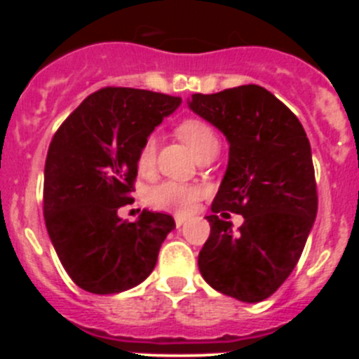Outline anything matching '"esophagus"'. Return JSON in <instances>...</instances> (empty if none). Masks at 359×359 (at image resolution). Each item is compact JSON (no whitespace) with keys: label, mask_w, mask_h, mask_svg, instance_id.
Masks as SVG:
<instances>
[{"label":"esophagus","mask_w":359,"mask_h":359,"mask_svg":"<svg viewBox=\"0 0 359 359\" xmlns=\"http://www.w3.org/2000/svg\"><path fill=\"white\" fill-rule=\"evenodd\" d=\"M185 221H187V215H182V214L174 215V223H176V226H182Z\"/></svg>","instance_id":"34e87169"}]
</instances>
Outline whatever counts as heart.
<instances>
[{
    "mask_svg": "<svg viewBox=\"0 0 359 359\" xmlns=\"http://www.w3.org/2000/svg\"><path fill=\"white\" fill-rule=\"evenodd\" d=\"M176 135L189 145L198 158L208 152H217L219 138L210 123L203 118H185L176 126ZM156 161V136L149 135L140 145L136 165L142 174L151 172ZM203 189L194 183H182L174 180H165L152 187L149 192V203L158 210L185 214L196 207L201 199Z\"/></svg>",
    "mask_w": 359,
    "mask_h": 359,
    "instance_id": "obj_1",
    "label": "heart"
}]
</instances>
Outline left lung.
<instances>
[{"instance_id": "left-lung-1", "label": "left lung", "mask_w": 359, "mask_h": 359, "mask_svg": "<svg viewBox=\"0 0 359 359\" xmlns=\"http://www.w3.org/2000/svg\"><path fill=\"white\" fill-rule=\"evenodd\" d=\"M189 107L230 144L226 172L207 215L210 236L199 252V271L219 293L261 302L290 277L315 223L309 140L293 111L257 84L196 93ZM226 210L245 217L237 232L222 219Z\"/></svg>"}]
</instances>
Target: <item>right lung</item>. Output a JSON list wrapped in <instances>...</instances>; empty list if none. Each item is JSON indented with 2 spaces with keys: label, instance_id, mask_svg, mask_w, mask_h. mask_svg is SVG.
Masks as SVG:
<instances>
[{
  "label": "right lung",
  "instance_id": "right-lung-1",
  "mask_svg": "<svg viewBox=\"0 0 359 359\" xmlns=\"http://www.w3.org/2000/svg\"><path fill=\"white\" fill-rule=\"evenodd\" d=\"M180 104V97L154 91L102 88L53 135L44 163V223L66 273L84 291H128L156 266L176 226L172 215L144 210L128 223L118 208L131 201L140 145Z\"/></svg>",
  "mask_w": 359,
  "mask_h": 359
}]
</instances>
